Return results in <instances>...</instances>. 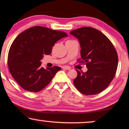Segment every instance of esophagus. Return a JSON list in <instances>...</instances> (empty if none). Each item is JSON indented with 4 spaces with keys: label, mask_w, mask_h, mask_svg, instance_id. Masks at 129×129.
Returning a JSON list of instances; mask_svg holds the SVG:
<instances>
[{
    "label": "esophagus",
    "mask_w": 129,
    "mask_h": 129,
    "mask_svg": "<svg viewBox=\"0 0 129 129\" xmlns=\"http://www.w3.org/2000/svg\"><path fill=\"white\" fill-rule=\"evenodd\" d=\"M63 69H65V70H70L71 69V68L69 66H63Z\"/></svg>",
    "instance_id": "1"
}]
</instances>
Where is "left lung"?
<instances>
[{
    "label": "left lung",
    "instance_id": "1",
    "mask_svg": "<svg viewBox=\"0 0 129 129\" xmlns=\"http://www.w3.org/2000/svg\"><path fill=\"white\" fill-rule=\"evenodd\" d=\"M70 34L79 40L81 57L78 61L85 62L88 69L85 73L76 70L78 76L74 85L85 95L101 93L109 86L116 74L118 57L115 47L107 36L93 28H80Z\"/></svg>",
    "mask_w": 129,
    "mask_h": 129
}]
</instances>
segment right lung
I'll return each instance as SVG.
<instances>
[{"instance_id": "right-lung-1", "label": "right lung", "mask_w": 129, "mask_h": 129, "mask_svg": "<svg viewBox=\"0 0 129 129\" xmlns=\"http://www.w3.org/2000/svg\"><path fill=\"white\" fill-rule=\"evenodd\" d=\"M66 33L41 26L27 29L16 38L8 56L10 73L16 82L26 91L38 92L51 82L59 67H41L44 54H51L57 41L67 37Z\"/></svg>"}]
</instances>
